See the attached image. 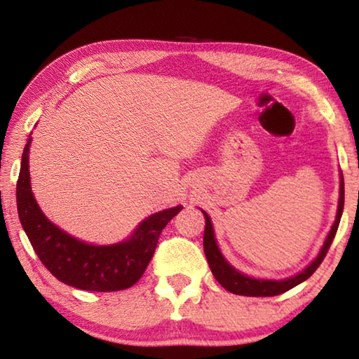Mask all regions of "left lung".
Masks as SVG:
<instances>
[{
	"label": "left lung",
	"instance_id": "8db88e82",
	"mask_svg": "<svg viewBox=\"0 0 359 359\" xmlns=\"http://www.w3.org/2000/svg\"><path fill=\"white\" fill-rule=\"evenodd\" d=\"M344 177L342 182H340V198H339V209H337V217L336 222H334L332 228L327 234V238L325 241V245L321 248V252L318 253V257L315 258L313 263L306 267L301 274H297L291 278H287V280H257V278H250L244 274H241L231 267L226 259L222 257L220 250H218L217 242L214 238V228H212V222L209 215L203 210V214L205 217V229H204V252H205V258H208V263L210 266V271L214 277L217 278V282L222 285L224 290L231 291L234 294H241V296H257V297H266V296H277L282 294L285 291H288L291 288H294L296 285H299L301 282L307 280L315 271L318 269V266L321 264V261L325 259L327 250L332 244L334 238H336L339 223H340V217H342L344 212Z\"/></svg>",
	"mask_w": 359,
	"mask_h": 359
}]
</instances>
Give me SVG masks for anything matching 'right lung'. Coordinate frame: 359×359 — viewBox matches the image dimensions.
Returning <instances> with one entry per match:
<instances>
[{"label":"right lung","mask_w":359,"mask_h":359,"mask_svg":"<svg viewBox=\"0 0 359 359\" xmlns=\"http://www.w3.org/2000/svg\"><path fill=\"white\" fill-rule=\"evenodd\" d=\"M23 150L17 180V210L20 223L48 272L69 287L87 291H120L135 285L147 269L163 228L182 210V205L149 217L133 238L117 245L85 244L57 228L36 204L29 185L28 150Z\"/></svg>","instance_id":"right-lung-1"}]
</instances>
